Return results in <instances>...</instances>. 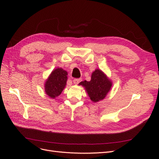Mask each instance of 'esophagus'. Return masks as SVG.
Segmentation results:
<instances>
[{"instance_id": "1", "label": "esophagus", "mask_w": 159, "mask_h": 159, "mask_svg": "<svg viewBox=\"0 0 159 159\" xmlns=\"http://www.w3.org/2000/svg\"><path fill=\"white\" fill-rule=\"evenodd\" d=\"M81 80H82L81 78H76V79H74L73 80V82H74V84H78Z\"/></svg>"}]
</instances>
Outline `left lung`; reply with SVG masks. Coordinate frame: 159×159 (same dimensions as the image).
<instances>
[{"mask_svg": "<svg viewBox=\"0 0 159 159\" xmlns=\"http://www.w3.org/2000/svg\"><path fill=\"white\" fill-rule=\"evenodd\" d=\"M79 85L85 87L93 102H97L106 97L111 89L112 83L102 71L97 69L92 73L91 81L85 80L80 82Z\"/></svg>", "mask_w": 159, "mask_h": 159, "instance_id": "8db88e82", "label": "left lung"}]
</instances>
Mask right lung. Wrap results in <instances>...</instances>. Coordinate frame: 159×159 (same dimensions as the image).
Returning <instances> with one entry per match:
<instances>
[{
    "label": "right lung",
    "instance_id": "add662e5",
    "mask_svg": "<svg viewBox=\"0 0 159 159\" xmlns=\"http://www.w3.org/2000/svg\"><path fill=\"white\" fill-rule=\"evenodd\" d=\"M68 73L61 68L55 69L45 83V91L52 98L59 97L66 85Z\"/></svg>",
    "mask_w": 159,
    "mask_h": 159
}]
</instances>
